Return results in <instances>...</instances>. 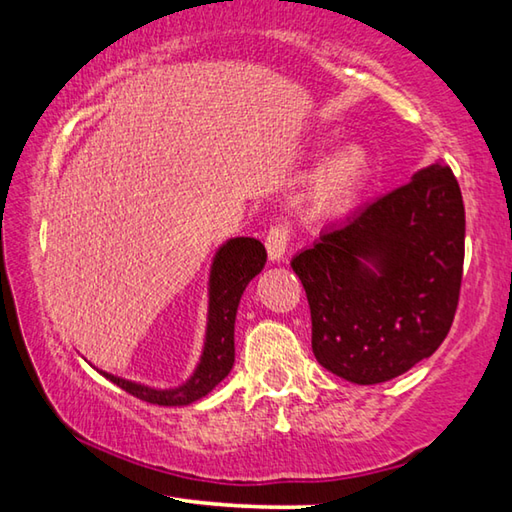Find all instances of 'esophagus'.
Masks as SVG:
<instances>
[{"instance_id":"1","label":"esophagus","mask_w":512,"mask_h":512,"mask_svg":"<svg viewBox=\"0 0 512 512\" xmlns=\"http://www.w3.org/2000/svg\"><path fill=\"white\" fill-rule=\"evenodd\" d=\"M264 244H266L268 259H271V262H282L284 255H287V246H289L287 225H273V228L266 232Z\"/></svg>"}]
</instances>
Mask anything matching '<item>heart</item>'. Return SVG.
<instances>
[{"instance_id":"1","label":"heart","mask_w":512,"mask_h":512,"mask_svg":"<svg viewBox=\"0 0 512 512\" xmlns=\"http://www.w3.org/2000/svg\"><path fill=\"white\" fill-rule=\"evenodd\" d=\"M372 158L359 142L343 144L320 162L309 183V203L320 214H336L350 207L370 176Z\"/></svg>"}]
</instances>
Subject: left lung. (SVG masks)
<instances>
[{"instance_id":"1","label":"left lung","mask_w":512,"mask_h":512,"mask_svg":"<svg viewBox=\"0 0 512 512\" xmlns=\"http://www.w3.org/2000/svg\"><path fill=\"white\" fill-rule=\"evenodd\" d=\"M465 207L443 162L293 257L311 311V350L352 384H381L431 357L452 327Z\"/></svg>"}]
</instances>
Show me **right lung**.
<instances>
[{
	"label": "right lung",
	"instance_id": "add662e5",
	"mask_svg": "<svg viewBox=\"0 0 512 512\" xmlns=\"http://www.w3.org/2000/svg\"><path fill=\"white\" fill-rule=\"evenodd\" d=\"M266 264V250L262 241L237 237L225 241L216 250L210 271V309H207V334L203 357L194 375L183 386L158 391V388L135 384L101 370V375L117 384L121 391L140 397L144 402L160 406H185L201 400L212 388L228 377L235 363V318L239 300L244 296L248 282L262 271Z\"/></svg>",
	"mask_w": 512,
	"mask_h": 512
}]
</instances>
